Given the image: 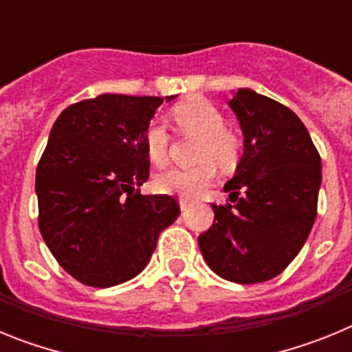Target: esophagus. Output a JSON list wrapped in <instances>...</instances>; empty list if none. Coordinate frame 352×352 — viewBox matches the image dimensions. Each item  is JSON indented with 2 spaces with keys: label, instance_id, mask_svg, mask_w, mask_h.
Returning a JSON list of instances; mask_svg holds the SVG:
<instances>
[{
  "label": "esophagus",
  "instance_id": "34e87169",
  "mask_svg": "<svg viewBox=\"0 0 352 352\" xmlns=\"http://www.w3.org/2000/svg\"><path fill=\"white\" fill-rule=\"evenodd\" d=\"M190 206H192V203L188 201V199H185V197L179 199V208H182V211H186Z\"/></svg>",
  "mask_w": 352,
  "mask_h": 352
}]
</instances>
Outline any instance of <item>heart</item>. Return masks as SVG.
Masks as SVG:
<instances>
[{
    "label": "heart",
    "instance_id": "1",
    "mask_svg": "<svg viewBox=\"0 0 352 352\" xmlns=\"http://www.w3.org/2000/svg\"><path fill=\"white\" fill-rule=\"evenodd\" d=\"M173 118L183 132L201 138L197 149V166L170 167L162 170L153 179L160 194L197 197L217 179V169L231 167L238 157V139L226 130V120L213 104L201 98L183 102L173 109ZM169 132L160 121H151L144 132V148L155 166L166 164L169 157Z\"/></svg>",
    "mask_w": 352,
    "mask_h": 352
}]
</instances>
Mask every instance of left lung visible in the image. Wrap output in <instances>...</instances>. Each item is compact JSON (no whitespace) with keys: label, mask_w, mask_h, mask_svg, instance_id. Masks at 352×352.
Returning <instances> with one entry per match:
<instances>
[{"label":"left lung","mask_w":352,"mask_h":352,"mask_svg":"<svg viewBox=\"0 0 352 352\" xmlns=\"http://www.w3.org/2000/svg\"><path fill=\"white\" fill-rule=\"evenodd\" d=\"M227 105L243 133V155L223 185L232 204H211L214 222L199 247L219 276L259 284L284 272L312 231L321 157L285 105L248 88L232 91Z\"/></svg>","instance_id":"obj_1"}]
</instances>
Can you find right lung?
Wrapping results in <instances>:
<instances>
[{
    "mask_svg": "<svg viewBox=\"0 0 352 352\" xmlns=\"http://www.w3.org/2000/svg\"><path fill=\"white\" fill-rule=\"evenodd\" d=\"M178 95H98L67 107L36 167L38 227L61 268L113 287L148 266L160 232L179 217L170 195H141L149 176L144 132Z\"/></svg>",
    "mask_w": 352,
    "mask_h": 352,
    "instance_id": "add662e5",
    "label": "right lung"
}]
</instances>
